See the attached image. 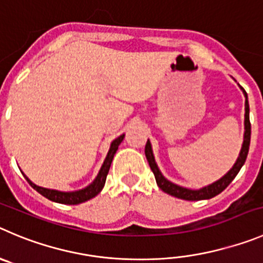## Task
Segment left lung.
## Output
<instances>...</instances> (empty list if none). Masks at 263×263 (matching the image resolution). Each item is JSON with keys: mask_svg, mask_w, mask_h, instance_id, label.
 I'll return each instance as SVG.
<instances>
[{"mask_svg": "<svg viewBox=\"0 0 263 263\" xmlns=\"http://www.w3.org/2000/svg\"><path fill=\"white\" fill-rule=\"evenodd\" d=\"M242 89V88H241ZM242 93L245 96V132H244V141H242L241 151H240L239 157H237L235 165L232 166V168L224 176L219 179V180L214 181L213 184L208 185V187L200 188V190H188V188L180 187V185H176V184L171 183L170 180L162 175V173L159 171L158 166L156 163V159H154L153 151H152V144L148 140V143L145 145V156L146 159L149 162V166H151L152 171H153L154 176H156L157 185L161 188L163 192H166L167 195L174 196V197L181 198V200L187 201H198V200H209V198L214 197V196L219 195L220 192L227 188V185L231 183L235 179V176L237 175V173L240 171V168L242 167V165L245 163V159H247L248 152H249V144H250V120H249V102H248V95L244 89Z\"/></svg>", "mask_w": 263, "mask_h": 263, "instance_id": "obj_1", "label": "left lung"}]
</instances>
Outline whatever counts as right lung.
<instances>
[{
  "label": "right lung",
  "instance_id": "add662e5",
  "mask_svg": "<svg viewBox=\"0 0 263 263\" xmlns=\"http://www.w3.org/2000/svg\"><path fill=\"white\" fill-rule=\"evenodd\" d=\"M124 139V135H120L119 137L114 140L110 145L109 152H107V156L104 161V165H102L101 170L98 173V175L96 176L95 180L88 185V187L83 188L80 191H75V192H61V191H55V190H49V188H43V187H39L36 185L35 183H32L26 175L24 178L27 179V181L29 183L33 190L37 191L40 195H43L44 197H46L48 200L54 201V202H58V203H65V205H78V203H82L85 202V201L90 200L93 198L95 196H97L98 193L101 192L102 188L105 185V181H106V176L107 173H109V168L111 166V162L112 158H114V154L117 153L118 151V146L120 145V143L123 141Z\"/></svg>",
  "mask_w": 263,
  "mask_h": 263
}]
</instances>
